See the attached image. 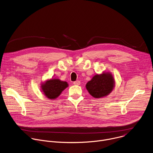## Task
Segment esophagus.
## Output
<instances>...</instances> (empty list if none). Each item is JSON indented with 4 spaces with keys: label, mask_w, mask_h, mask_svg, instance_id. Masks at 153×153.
Segmentation results:
<instances>
[{
    "label": "esophagus",
    "mask_w": 153,
    "mask_h": 153,
    "mask_svg": "<svg viewBox=\"0 0 153 153\" xmlns=\"http://www.w3.org/2000/svg\"><path fill=\"white\" fill-rule=\"evenodd\" d=\"M73 84L75 85H80V82L79 80L75 81V82H73Z\"/></svg>",
    "instance_id": "34e87169"
}]
</instances>
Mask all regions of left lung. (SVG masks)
I'll use <instances>...</instances> for the list:
<instances>
[{"label": "left lung", "instance_id": "8db88e82", "mask_svg": "<svg viewBox=\"0 0 153 153\" xmlns=\"http://www.w3.org/2000/svg\"><path fill=\"white\" fill-rule=\"evenodd\" d=\"M115 80L110 72L97 74L86 84V88L94 98L100 99L110 94L114 88Z\"/></svg>", "mask_w": 153, "mask_h": 153}]
</instances>
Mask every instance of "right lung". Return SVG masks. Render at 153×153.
<instances>
[{
  "mask_svg": "<svg viewBox=\"0 0 153 153\" xmlns=\"http://www.w3.org/2000/svg\"><path fill=\"white\" fill-rule=\"evenodd\" d=\"M42 91L50 100L57 98L62 91L68 86V83L59 79H50L42 83L40 85Z\"/></svg>",
  "mask_w": 153,
  "mask_h": 153,
  "instance_id": "1",
  "label": "right lung"
}]
</instances>
